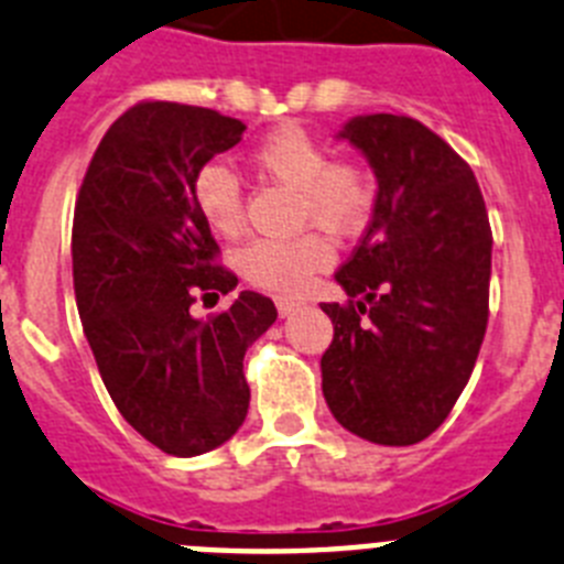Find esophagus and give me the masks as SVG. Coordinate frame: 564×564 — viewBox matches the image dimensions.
I'll return each instance as SVG.
<instances>
[{"label":"esophagus","instance_id":"esophagus-1","mask_svg":"<svg viewBox=\"0 0 564 564\" xmlns=\"http://www.w3.org/2000/svg\"><path fill=\"white\" fill-rule=\"evenodd\" d=\"M302 302H296V300H282V296H279L276 300V311H279V316H291L293 311H296V307H300Z\"/></svg>","mask_w":564,"mask_h":564}]
</instances>
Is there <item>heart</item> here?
I'll return each instance as SVG.
<instances>
[{"instance_id":"heart-1","label":"heart","mask_w":564,"mask_h":564,"mask_svg":"<svg viewBox=\"0 0 564 564\" xmlns=\"http://www.w3.org/2000/svg\"><path fill=\"white\" fill-rule=\"evenodd\" d=\"M250 162L264 180L296 194V225H316L336 239L356 236L373 214V180L362 165L330 159L328 148L300 124H282L262 139ZM194 208L202 223L223 236L242 230V187L230 167L208 162L191 182ZM330 250L319 234H302L271 242L253 239L236 253V268L250 285L273 293H296L307 276L328 262Z\"/></svg>"}]
</instances>
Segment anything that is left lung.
<instances>
[{"label": "left lung", "mask_w": 564, "mask_h": 564, "mask_svg": "<svg viewBox=\"0 0 564 564\" xmlns=\"http://www.w3.org/2000/svg\"><path fill=\"white\" fill-rule=\"evenodd\" d=\"M379 191L362 242L336 271L348 302H325L334 341L322 393L341 427L416 445L447 420L488 328L490 223L474 171L411 117H354L339 131Z\"/></svg>", "instance_id": "left-lung-1"}]
</instances>
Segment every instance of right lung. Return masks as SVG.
<instances>
[{"label": "right lung", "instance_id": "add662e5", "mask_svg": "<svg viewBox=\"0 0 564 564\" xmlns=\"http://www.w3.org/2000/svg\"><path fill=\"white\" fill-rule=\"evenodd\" d=\"M245 124L210 108L139 102L110 124L74 210L76 307L96 368L124 422L171 456L208 454L248 416L245 350L276 322L268 296L216 264L219 245L194 208L191 182Z\"/></svg>", "mask_w": 564, "mask_h": 564}]
</instances>
